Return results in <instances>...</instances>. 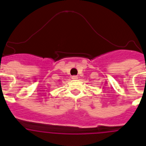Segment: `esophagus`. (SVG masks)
Listing matches in <instances>:
<instances>
[{"label":"esophagus","mask_w":146,"mask_h":146,"mask_svg":"<svg viewBox=\"0 0 146 146\" xmlns=\"http://www.w3.org/2000/svg\"><path fill=\"white\" fill-rule=\"evenodd\" d=\"M71 78L73 80H76V79H77V78H78V77H77V76H72Z\"/></svg>","instance_id":"34e87169"}]
</instances>
